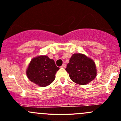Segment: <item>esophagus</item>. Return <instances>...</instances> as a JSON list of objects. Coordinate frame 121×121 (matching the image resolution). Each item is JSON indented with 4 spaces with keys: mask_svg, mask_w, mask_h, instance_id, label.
Segmentation results:
<instances>
[{
    "mask_svg": "<svg viewBox=\"0 0 121 121\" xmlns=\"http://www.w3.org/2000/svg\"><path fill=\"white\" fill-rule=\"evenodd\" d=\"M61 67H62V68H66V64H65V63H63V64L62 65V66H61Z\"/></svg>",
    "mask_w": 121,
    "mask_h": 121,
    "instance_id": "obj_1",
    "label": "esophagus"
}]
</instances>
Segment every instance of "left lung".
<instances>
[{
    "instance_id": "8db88e82",
    "label": "left lung",
    "mask_w": 121,
    "mask_h": 121,
    "mask_svg": "<svg viewBox=\"0 0 121 121\" xmlns=\"http://www.w3.org/2000/svg\"><path fill=\"white\" fill-rule=\"evenodd\" d=\"M65 70L73 82L82 85L88 84L96 76L95 62L81 53L72 56Z\"/></svg>"
}]
</instances>
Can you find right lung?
Wrapping results in <instances>:
<instances>
[{"label": "right lung", "instance_id": "right-lung-1", "mask_svg": "<svg viewBox=\"0 0 121 121\" xmlns=\"http://www.w3.org/2000/svg\"><path fill=\"white\" fill-rule=\"evenodd\" d=\"M59 69L53 59L47 56H39L31 60L26 74L31 82L45 87L54 81L55 74Z\"/></svg>", "mask_w": 121, "mask_h": 121}]
</instances>
